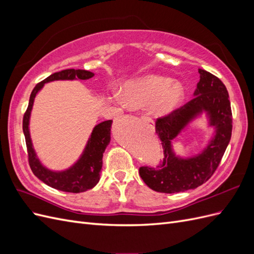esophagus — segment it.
Here are the masks:
<instances>
[{
    "mask_svg": "<svg viewBox=\"0 0 254 254\" xmlns=\"http://www.w3.org/2000/svg\"><path fill=\"white\" fill-rule=\"evenodd\" d=\"M140 120L144 123H147V124H149V123H150V120L148 118H146V117H142Z\"/></svg>",
    "mask_w": 254,
    "mask_h": 254,
    "instance_id": "esophagus-1",
    "label": "esophagus"
}]
</instances>
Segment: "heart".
Instances as JSON below:
<instances>
[{"label":"heart","mask_w":254,"mask_h":254,"mask_svg":"<svg viewBox=\"0 0 254 254\" xmlns=\"http://www.w3.org/2000/svg\"><path fill=\"white\" fill-rule=\"evenodd\" d=\"M184 99V88L180 82L160 75H146L128 81L123 89V97L115 96V102L130 108L151 106L157 117H166L179 108Z\"/></svg>","instance_id":"heart-1"}]
</instances>
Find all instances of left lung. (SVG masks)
<instances>
[{"label":"left lung","mask_w":254,"mask_h":254,"mask_svg":"<svg viewBox=\"0 0 254 254\" xmlns=\"http://www.w3.org/2000/svg\"><path fill=\"white\" fill-rule=\"evenodd\" d=\"M200 79L194 98L175 112L156 121L158 133L164 151L163 162L140 167V176L146 186L160 193H179L194 190L211 178L216 171L232 134V111L227 88L216 76L199 68ZM205 113L214 134L207 147L190 158L177 156L172 140L189 123Z\"/></svg>","instance_id":"8db88e82"}]
</instances>
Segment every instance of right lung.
I'll list each match as a JSON object with an SVG mask.
<instances>
[{
    "label": "right lung",
    "instance_id": "obj_1",
    "mask_svg": "<svg viewBox=\"0 0 254 254\" xmlns=\"http://www.w3.org/2000/svg\"><path fill=\"white\" fill-rule=\"evenodd\" d=\"M94 76V73L86 70H74V68H67V70L60 71L50 75L48 78L39 82L34 88L32 94L29 97V103L27 110L23 117V132H24L28 162L32 168L34 175L39 178L42 182L48 184L49 187L56 189L67 193H81L94 188L99 181L101 177V170L103 166V153L108 144L110 143V133L112 121H105L97 124L87 142L81 156L76 162L64 171H51L45 167L33 147L32 139L29 133V118L32 113L35 97L38 94L44 83H48L54 80H86Z\"/></svg>",
    "mask_w": 254,
    "mask_h": 254
}]
</instances>
